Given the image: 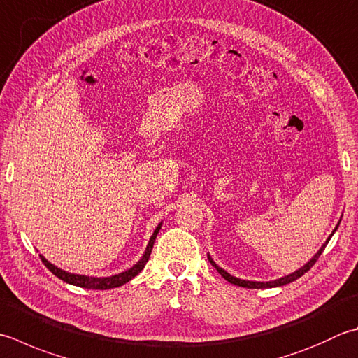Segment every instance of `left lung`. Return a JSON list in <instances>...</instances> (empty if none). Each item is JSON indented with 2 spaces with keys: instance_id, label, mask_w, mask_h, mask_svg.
I'll list each match as a JSON object with an SVG mask.
<instances>
[{
  "instance_id": "8db88e82",
  "label": "left lung",
  "mask_w": 358,
  "mask_h": 358,
  "mask_svg": "<svg viewBox=\"0 0 358 358\" xmlns=\"http://www.w3.org/2000/svg\"><path fill=\"white\" fill-rule=\"evenodd\" d=\"M340 222H341V219H340ZM340 222L337 223V227H335V229L332 231V234L327 237V241L323 243V247H321L317 253H315V256L310 259L309 262L307 264H304L303 267L301 268H298L296 271H293V273H290V275H287V276H282V278H279V279H275V281H268V282H257V281H245V279H239V278H236V276H231L228 271H225L223 270L222 267H219V265H217L214 261H213V257L208 255V259H209V262L213 264V267L220 273V275L227 279L228 282H231V284H234V285H239V287H245V289H273V287H281V285H285V284H290V282H293V281H296V279H299L301 276L304 275V273H307L309 271L313 265H315V262L318 261V257L321 256V253H323L324 251V248H326V245H327V242L331 241V237L334 236V233L335 231H337V228H338V225H340Z\"/></svg>"
}]
</instances>
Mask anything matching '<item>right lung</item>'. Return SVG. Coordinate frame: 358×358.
Instances as JSON below:
<instances>
[{
  "label": "right lung",
  "instance_id": "obj_1",
  "mask_svg": "<svg viewBox=\"0 0 358 358\" xmlns=\"http://www.w3.org/2000/svg\"><path fill=\"white\" fill-rule=\"evenodd\" d=\"M161 225L163 223H158V227L155 228V231H153V234L150 237L149 243H147L145 247V251L143 257L139 259V261L133 265V267H130L129 270H125L122 273H117V275H113V276H107V278H96V276H85V275H76V273H69V271H65L62 270L59 267H55L54 264H51L48 261V259L45 256H41V262H43L46 265V268L49 271H52V275L57 276L59 279H62V281H65L66 284H71V285H77V287H82V289H93V290H108V289H116V287H121L124 285L125 282L131 281L133 278H135L138 273H141V270L145 267L147 261H149L150 257V253H152V248H153V242H155L157 239V234L158 231L161 229Z\"/></svg>",
  "mask_w": 358,
  "mask_h": 358
}]
</instances>
